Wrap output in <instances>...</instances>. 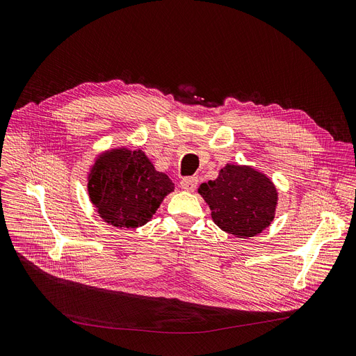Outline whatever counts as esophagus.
Returning <instances> with one entry per match:
<instances>
[{
  "label": "esophagus",
  "mask_w": 356,
  "mask_h": 356,
  "mask_svg": "<svg viewBox=\"0 0 356 356\" xmlns=\"http://www.w3.org/2000/svg\"><path fill=\"white\" fill-rule=\"evenodd\" d=\"M197 186V177L195 176H188V177H183L180 181V188L186 192H193Z\"/></svg>",
  "instance_id": "esophagus-1"
}]
</instances>
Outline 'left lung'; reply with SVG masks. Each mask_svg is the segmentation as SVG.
Wrapping results in <instances>:
<instances>
[{
  "instance_id": "left-lung-1",
  "label": "left lung",
  "mask_w": 356,
  "mask_h": 356,
  "mask_svg": "<svg viewBox=\"0 0 356 356\" xmlns=\"http://www.w3.org/2000/svg\"><path fill=\"white\" fill-rule=\"evenodd\" d=\"M197 192L209 205L213 222L234 237H254L275 218V184L249 165L227 164L218 177L200 184Z\"/></svg>"
}]
</instances>
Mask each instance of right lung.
Masks as SVG:
<instances>
[{
	"mask_svg": "<svg viewBox=\"0 0 356 356\" xmlns=\"http://www.w3.org/2000/svg\"><path fill=\"white\" fill-rule=\"evenodd\" d=\"M87 188L104 222L136 228L152 218L163 199L175 191V183L157 172L141 149L115 148L96 159Z\"/></svg>",
	"mask_w": 356,
	"mask_h": 356,
	"instance_id": "add662e5",
	"label": "right lung"
}]
</instances>
